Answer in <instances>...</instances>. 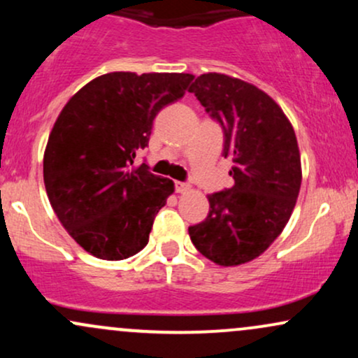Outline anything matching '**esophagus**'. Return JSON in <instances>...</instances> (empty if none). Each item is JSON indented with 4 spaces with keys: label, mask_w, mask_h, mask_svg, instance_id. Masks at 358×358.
Here are the masks:
<instances>
[{
    "label": "esophagus",
    "mask_w": 358,
    "mask_h": 358,
    "mask_svg": "<svg viewBox=\"0 0 358 358\" xmlns=\"http://www.w3.org/2000/svg\"><path fill=\"white\" fill-rule=\"evenodd\" d=\"M190 190V185L183 183V182H175V192L176 193H185Z\"/></svg>",
    "instance_id": "1"
}]
</instances>
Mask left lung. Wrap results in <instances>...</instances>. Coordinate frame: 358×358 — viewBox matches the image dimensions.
<instances>
[{"instance_id": "8db88e82", "label": "left lung", "mask_w": 358, "mask_h": 358, "mask_svg": "<svg viewBox=\"0 0 358 358\" xmlns=\"http://www.w3.org/2000/svg\"><path fill=\"white\" fill-rule=\"evenodd\" d=\"M195 94L224 129V151L234 166L232 188L208 195L207 219L188 227L202 256L239 266L261 256L293 213L301 187L296 134L266 92L225 73L196 77Z\"/></svg>"}]
</instances>
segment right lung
Here are the masks:
<instances>
[{"instance_id":"1","label":"right lung","mask_w":358,"mask_h":358,"mask_svg":"<svg viewBox=\"0 0 358 358\" xmlns=\"http://www.w3.org/2000/svg\"><path fill=\"white\" fill-rule=\"evenodd\" d=\"M190 73L110 72L65 104L48 136L43 182L60 224L92 256L121 261L150 239L175 192L146 163L134 166L156 114L182 99Z\"/></svg>"}]
</instances>
